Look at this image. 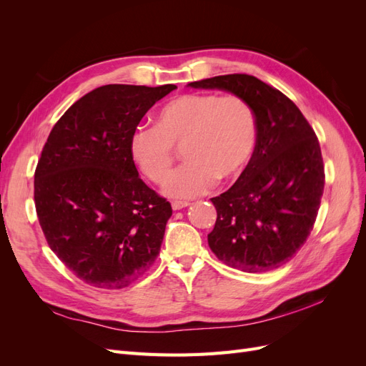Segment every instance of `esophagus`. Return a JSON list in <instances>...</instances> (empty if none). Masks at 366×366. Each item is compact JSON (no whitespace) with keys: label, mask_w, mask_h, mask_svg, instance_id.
Returning a JSON list of instances; mask_svg holds the SVG:
<instances>
[{"label":"esophagus","mask_w":366,"mask_h":366,"mask_svg":"<svg viewBox=\"0 0 366 366\" xmlns=\"http://www.w3.org/2000/svg\"><path fill=\"white\" fill-rule=\"evenodd\" d=\"M189 204H191V203H187V202H172V209H174V210H180V209L187 207Z\"/></svg>","instance_id":"34e87169"}]
</instances>
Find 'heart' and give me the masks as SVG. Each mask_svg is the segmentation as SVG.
<instances>
[{"label": "heart", "mask_w": 366, "mask_h": 366, "mask_svg": "<svg viewBox=\"0 0 366 366\" xmlns=\"http://www.w3.org/2000/svg\"><path fill=\"white\" fill-rule=\"evenodd\" d=\"M156 127L137 128L129 156L154 183L168 179L174 148L186 163L164 184L171 198L191 200L209 192L217 179H234L246 168L257 140L250 107L237 96L191 93L172 99L156 114Z\"/></svg>", "instance_id": "b5f03b06"}]
</instances>
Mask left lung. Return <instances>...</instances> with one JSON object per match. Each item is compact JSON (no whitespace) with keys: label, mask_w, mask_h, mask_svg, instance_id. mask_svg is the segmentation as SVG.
Returning <instances> with one entry per match:
<instances>
[{"label":"left lung","mask_w":366,"mask_h":366,"mask_svg":"<svg viewBox=\"0 0 366 366\" xmlns=\"http://www.w3.org/2000/svg\"><path fill=\"white\" fill-rule=\"evenodd\" d=\"M187 86L242 99L257 124L246 169L226 192L210 198L217 221L209 247L247 273L281 267L312 232L324 192V162L313 128L289 97L254 76H215Z\"/></svg>","instance_id":"left-lung-1"}]
</instances>
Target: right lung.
<instances>
[{"label": "right lung", "instance_id": "1", "mask_svg": "<svg viewBox=\"0 0 366 366\" xmlns=\"http://www.w3.org/2000/svg\"><path fill=\"white\" fill-rule=\"evenodd\" d=\"M175 85H104L53 127L35 172V206L50 249L97 289H124L156 261L169 202L139 177L129 137Z\"/></svg>", "mask_w": 366, "mask_h": 366}]
</instances>
